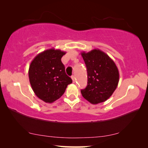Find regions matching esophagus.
Wrapping results in <instances>:
<instances>
[{"instance_id":"esophagus-1","label":"esophagus","mask_w":148,"mask_h":148,"mask_svg":"<svg viewBox=\"0 0 148 148\" xmlns=\"http://www.w3.org/2000/svg\"><path fill=\"white\" fill-rule=\"evenodd\" d=\"M71 78H72V82H73V83H75V81H76V78H75L74 76H72L71 77Z\"/></svg>"}]
</instances>
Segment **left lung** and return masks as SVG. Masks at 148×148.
Masks as SVG:
<instances>
[{"instance_id": "obj_1", "label": "left lung", "mask_w": 148, "mask_h": 148, "mask_svg": "<svg viewBox=\"0 0 148 148\" xmlns=\"http://www.w3.org/2000/svg\"><path fill=\"white\" fill-rule=\"evenodd\" d=\"M88 73V84L83 97L92 104L105 102L118 86L119 74L114 61L99 49L81 52Z\"/></svg>"}]
</instances>
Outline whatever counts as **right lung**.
<instances>
[{"label": "right lung", "instance_id": "obj_1", "mask_svg": "<svg viewBox=\"0 0 148 148\" xmlns=\"http://www.w3.org/2000/svg\"><path fill=\"white\" fill-rule=\"evenodd\" d=\"M66 52L51 48L39 53L29 69L30 85L36 95L46 103H53L64 93L72 81L65 73L61 58Z\"/></svg>", "mask_w": 148, "mask_h": 148}]
</instances>
